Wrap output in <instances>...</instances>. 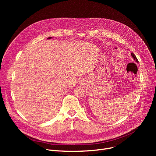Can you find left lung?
<instances>
[{
    "label": "left lung",
    "mask_w": 156,
    "mask_h": 156,
    "mask_svg": "<svg viewBox=\"0 0 156 156\" xmlns=\"http://www.w3.org/2000/svg\"><path fill=\"white\" fill-rule=\"evenodd\" d=\"M132 57L133 58V59H134L136 62H138V59H137V58H136V57L135 56V55L133 53H132Z\"/></svg>",
    "instance_id": "obj_1"
}]
</instances>
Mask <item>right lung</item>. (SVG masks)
I'll return each instance as SVG.
<instances>
[{
	"label": "right lung",
	"instance_id": "obj_1",
	"mask_svg": "<svg viewBox=\"0 0 156 156\" xmlns=\"http://www.w3.org/2000/svg\"><path fill=\"white\" fill-rule=\"evenodd\" d=\"M51 38H52V37H48V39H51Z\"/></svg>",
	"mask_w": 156,
	"mask_h": 156
}]
</instances>
